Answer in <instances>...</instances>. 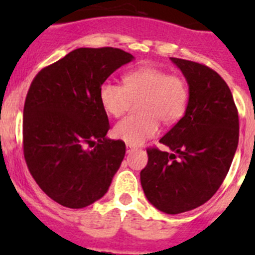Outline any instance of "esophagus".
<instances>
[{"mask_svg": "<svg viewBox=\"0 0 255 255\" xmlns=\"http://www.w3.org/2000/svg\"><path fill=\"white\" fill-rule=\"evenodd\" d=\"M134 149H135L134 145H131V144H126V152L130 153V152H132Z\"/></svg>", "mask_w": 255, "mask_h": 255, "instance_id": "esophagus-1", "label": "esophagus"}]
</instances>
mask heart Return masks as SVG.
I'll return each instance as SVG.
<instances>
[{"instance_id": "heart-1", "label": "heart", "mask_w": 255, "mask_h": 255, "mask_svg": "<svg viewBox=\"0 0 255 255\" xmlns=\"http://www.w3.org/2000/svg\"><path fill=\"white\" fill-rule=\"evenodd\" d=\"M124 85L103 83L100 89L102 107L108 115L120 117L128 111L131 101L138 102V116H128L115 125L114 136L131 145L144 143L154 136L159 121L173 125L188 110L189 85L182 76L171 75L163 69L138 67L126 73Z\"/></svg>"}]
</instances>
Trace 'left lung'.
I'll use <instances>...</instances> for the list:
<instances>
[{
  "label": "left lung",
  "mask_w": 255,
  "mask_h": 255,
  "mask_svg": "<svg viewBox=\"0 0 255 255\" xmlns=\"http://www.w3.org/2000/svg\"><path fill=\"white\" fill-rule=\"evenodd\" d=\"M171 61L188 82V110L159 140L172 153L147 149L140 182L155 208L177 215L208 202L224 182L238 148L239 115L230 88L215 70L182 58Z\"/></svg>",
  "instance_id": "obj_1"
}]
</instances>
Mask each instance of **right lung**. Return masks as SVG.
<instances>
[{"instance_id": "add662e5", "label": "right lung", "mask_w": 255, "mask_h": 255, "mask_svg": "<svg viewBox=\"0 0 255 255\" xmlns=\"http://www.w3.org/2000/svg\"><path fill=\"white\" fill-rule=\"evenodd\" d=\"M134 56L119 48L74 49L37 74L25 98L24 158L51 199L84 208L107 193L125 143L106 138L110 123L100 100L106 79Z\"/></svg>"}]
</instances>
